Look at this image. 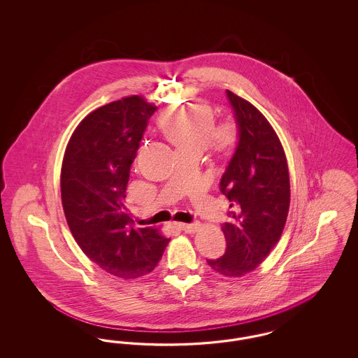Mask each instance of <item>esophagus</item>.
Masks as SVG:
<instances>
[{"label":"esophagus","instance_id":"esophagus-1","mask_svg":"<svg viewBox=\"0 0 358 358\" xmlns=\"http://www.w3.org/2000/svg\"><path fill=\"white\" fill-rule=\"evenodd\" d=\"M177 225H178V228H181L182 231L189 232V234H193L200 228V222H187H187H178Z\"/></svg>","mask_w":358,"mask_h":358}]
</instances>
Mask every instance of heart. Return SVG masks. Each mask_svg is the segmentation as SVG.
Instances as JSON below:
<instances>
[{
	"instance_id": "1",
	"label": "heart",
	"mask_w": 358,
	"mask_h": 358,
	"mask_svg": "<svg viewBox=\"0 0 358 358\" xmlns=\"http://www.w3.org/2000/svg\"><path fill=\"white\" fill-rule=\"evenodd\" d=\"M213 111L208 103L194 101L168 110L159 118V127L177 150L199 148L204 150L210 142L217 150H225L238 142V126L224 122L213 126Z\"/></svg>"
}]
</instances>
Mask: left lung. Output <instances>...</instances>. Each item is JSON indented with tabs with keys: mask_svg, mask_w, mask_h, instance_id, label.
I'll return each instance as SVG.
<instances>
[{
	"mask_svg": "<svg viewBox=\"0 0 358 358\" xmlns=\"http://www.w3.org/2000/svg\"><path fill=\"white\" fill-rule=\"evenodd\" d=\"M238 130L236 150L220 180L231 201V222L222 224L227 250L208 264L224 276L254 271L268 256L283 232L289 208L286 154L264 115L227 90Z\"/></svg>",
	"mask_w": 358,
	"mask_h": 358,
	"instance_id": "obj_1",
	"label": "left lung"
}]
</instances>
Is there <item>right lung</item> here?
Segmentation results:
<instances>
[{
    "mask_svg": "<svg viewBox=\"0 0 358 358\" xmlns=\"http://www.w3.org/2000/svg\"><path fill=\"white\" fill-rule=\"evenodd\" d=\"M155 111L138 95L99 107L73 131L62 166V203L72 236L94 263L123 279L152 273L171 241L157 228H136L123 201Z\"/></svg>",
    "mask_w": 358,
    "mask_h": 358,
    "instance_id": "right-lung-1",
    "label": "right lung"
}]
</instances>
